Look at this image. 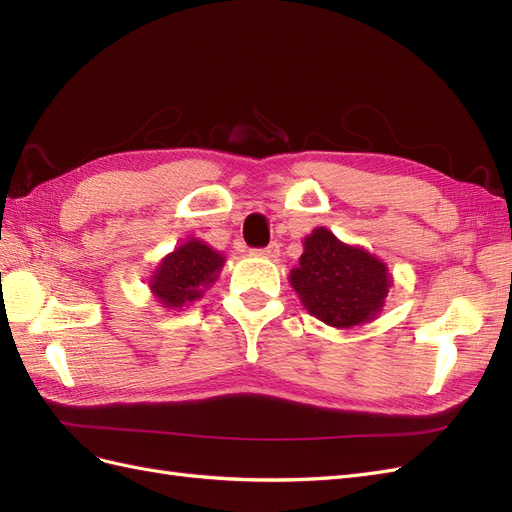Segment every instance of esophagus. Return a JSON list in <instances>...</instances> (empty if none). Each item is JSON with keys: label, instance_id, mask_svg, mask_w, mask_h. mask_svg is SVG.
I'll list each match as a JSON object with an SVG mask.
<instances>
[{"label": "esophagus", "instance_id": "34e87169", "mask_svg": "<svg viewBox=\"0 0 512 512\" xmlns=\"http://www.w3.org/2000/svg\"><path fill=\"white\" fill-rule=\"evenodd\" d=\"M254 254L256 256H262V258H277V256H280V245H277V243H269L267 247H262V250H254Z\"/></svg>", "mask_w": 512, "mask_h": 512}]
</instances>
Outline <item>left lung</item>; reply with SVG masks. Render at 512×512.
<instances>
[{"instance_id":"8db88e82","label":"left lung","mask_w":512,"mask_h":512,"mask_svg":"<svg viewBox=\"0 0 512 512\" xmlns=\"http://www.w3.org/2000/svg\"><path fill=\"white\" fill-rule=\"evenodd\" d=\"M288 282L314 318L352 329L378 318L393 275L365 247L339 241L329 228L318 226L303 239L299 267L290 271Z\"/></svg>"}]
</instances>
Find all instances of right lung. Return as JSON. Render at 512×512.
Masks as SVG:
<instances>
[{"label": "right lung", "instance_id": "add662e5", "mask_svg": "<svg viewBox=\"0 0 512 512\" xmlns=\"http://www.w3.org/2000/svg\"><path fill=\"white\" fill-rule=\"evenodd\" d=\"M226 258L203 239L190 237L173 252L166 254L151 271L149 290L162 307L183 309L203 299L209 286L215 284Z\"/></svg>", "mask_w": 512, "mask_h": 512}]
</instances>
